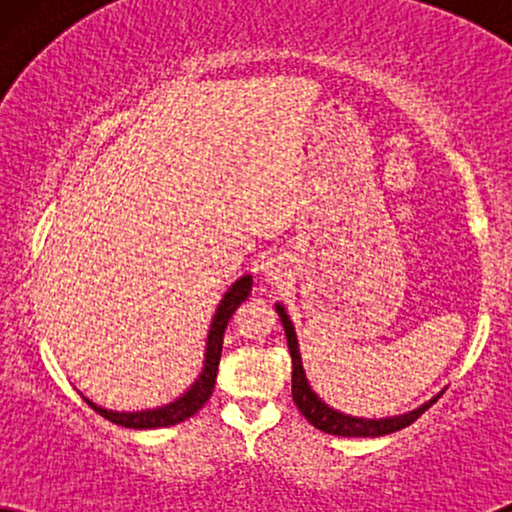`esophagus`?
I'll list each match as a JSON object with an SVG mask.
<instances>
[{
    "instance_id": "obj_1",
    "label": "esophagus",
    "mask_w": 512,
    "mask_h": 512,
    "mask_svg": "<svg viewBox=\"0 0 512 512\" xmlns=\"http://www.w3.org/2000/svg\"><path fill=\"white\" fill-rule=\"evenodd\" d=\"M286 275H289V270H286V265L282 258H270V261L263 263V277L265 282L270 284H282Z\"/></svg>"
}]
</instances>
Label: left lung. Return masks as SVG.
I'll return each instance as SVG.
<instances>
[{
  "label": "left lung",
  "instance_id": "left-lung-1",
  "mask_svg": "<svg viewBox=\"0 0 512 512\" xmlns=\"http://www.w3.org/2000/svg\"><path fill=\"white\" fill-rule=\"evenodd\" d=\"M275 310L279 314V321H282V326H284L286 342H289V354L293 361V375H291L293 403L298 405V410L303 412V417L314 426V429L331 433V436H345V438L387 436V433L401 431V429H405V426H410L426 408H431V403H436V398L440 396L438 394L436 398H431L429 403L419 405L417 410L405 412V415L384 417V419H363V417H352V415H345V412L333 410L331 405H326L317 394H314L310 382H307L305 370H303V359H300L296 328H293V321L289 319V314H286L284 305L277 303Z\"/></svg>",
  "mask_w": 512,
  "mask_h": 512
}]
</instances>
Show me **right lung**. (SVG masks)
<instances>
[{"mask_svg": "<svg viewBox=\"0 0 512 512\" xmlns=\"http://www.w3.org/2000/svg\"><path fill=\"white\" fill-rule=\"evenodd\" d=\"M251 284H254L251 275H244L226 291V296H223L219 307H216L212 326H209L202 373L198 375V380H195L191 387L177 398V401L167 403L163 408L137 410V412H116V410L100 408V405L93 403L86 396H83V401H86L95 412H100L104 419H109V422H114L118 426H125V429H163V426H174L184 422L188 417H193L195 412L209 401V396H212L214 384H216V373H219L223 333H226V326L230 317H233V312L240 307L242 300L249 298Z\"/></svg>", "mask_w": 512, "mask_h": 512, "instance_id": "obj_1", "label": "right lung"}]
</instances>
